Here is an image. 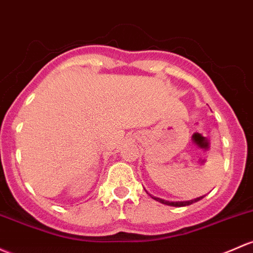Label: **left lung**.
I'll return each mask as SVG.
<instances>
[{
  "label": "left lung",
  "mask_w": 253,
  "mask_h": 253,
  "mask_svg": "<svg viewBox=\"0 0 253 253\" xmlns=\"http://www.w3.org/2000/svg\"><path fill=\"white\" fill-rule=\"evenodd\" d=\"M205 196V195H204ZM204 196H200V198H196L194 199V200H189V201H178V203H171V201H166V200H162V199H159V198H155V196H151V198L154 199V200L159 201V203L161 204H165V205H169V206H174V207H182V206H188V205H191L194 203H196V201L201 200V199L204 198Z\"/></svg>",
  "instance_id": "8db88e82"
}]
</instances>
